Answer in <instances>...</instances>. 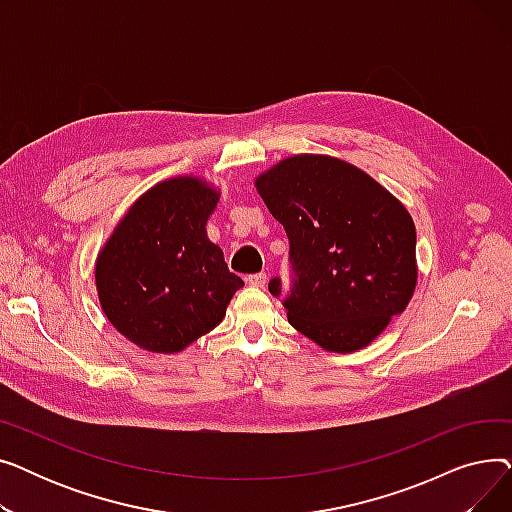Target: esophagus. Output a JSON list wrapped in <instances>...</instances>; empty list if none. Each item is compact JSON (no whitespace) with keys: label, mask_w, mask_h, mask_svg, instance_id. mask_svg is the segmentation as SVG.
<instances>
[{"label":"esophagus","mask_w":512,"mask_h":512,"mask_svg":"<svg viewBox=\"0 0 512 512\" xmlns=\"http://www.w3.org/2000/svg\"><path fill=\"white\" fill-rule=\"evenodd\" d=\"M247 282L251 284V286H257V288H263L265 286V282H267V276L261 272V274H251L249 278H247Z\"/></svg>","instance_id":"esophagus-1"}]
</instances>
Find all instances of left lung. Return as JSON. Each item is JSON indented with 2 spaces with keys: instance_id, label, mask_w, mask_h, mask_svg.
Wrapping results in <instances>:
<instances>
[{
  "instance_id": "8db88e82",
  "label": "left lung",
  "mask_w": 512,
  "mask_h": 512,
  "mask_svg": "<svg viewBox=\"0 0 512 512\" xmlns=\"http://www.w3.org/2000/svg\"><path fill=\"white\" fill-rule=\"evenodd\" d=\"M288 236L290 284H267L292 328L334 353L367 346L405 311L417 234L409 211L371 176L328 155L288 157L255 182Z\"/></svg>"
}]
</instances>
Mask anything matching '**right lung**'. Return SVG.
I'll return each instance as SVG.
<instances>
[{
  "label": "right lung",
  "instance_id": "obj_1",
  "mask_svg": "<svg viewBox=\"0 0 512 512\" xmlns=\"http://www.w3.org/2000/svg\"><path fill=\"white\" fill-rule=\"evenodd\" d=\"M218 193L197 178L153 186L99 253L95 280L114 328L151 353H178L211 332L245 286L205 222Z\"/></svg>",
  "mask_w": 512,
  "mask_h": 512
}]
</instances>
